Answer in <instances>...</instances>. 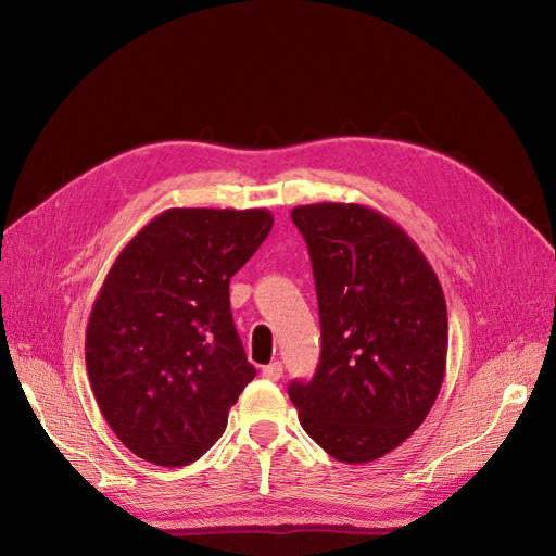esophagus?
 Segmentation results:
<instances>
[{
    "mask_svg": "<svg viewBox=\"0 0 556 556\" xmlns=\"http://www.w3.org/2000/svg\"><path fill=\"white\" fill-rule=\"evenodd\" d=\"M263 376H266L268 381H279V378L283 376V365L279 361L270 363L268 367H263Z\"/></svg>",
    "mask_w": 556,
    "mask_h": 556,
    "instance_id": "esophagus-1",
    "label": "esophagus"
}]
</instances>
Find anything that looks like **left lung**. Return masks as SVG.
<instances>
[{
    "mask_svg": "<svg viewBox=\"0 0 556 556\" xmlns=\"http://www.w3.org/2000/svg\"><path fill=\"white\" fill-rule=\"evenodd\" d=\"M290 218L313 263L323 354L311 381H293L288 396L331 457L374 462L424 424L442 390V283L417 243L365 204H302Z\"/></svg>",
    "mask_w": 556,
    "mask_h": 556,
    "instance_id": "left-lung-1",
    "label": "left lung"
}]
</instances>
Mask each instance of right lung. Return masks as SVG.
Segmentation results:
<instances>
[{"instance_id":"add662e5","label":"right lung","mask_w":556,"mask_h":556,"mask_svg":"<svg viewBox=\"0 0 556 556\" xmlns=\"http://www.w3.org/2000/svg\"><path fill=\"white\" fill-rule=\"evenodd\" d=\"M273 223L268 210L173 207L114 258L87 319L85 365L101 415L141 459L202 457L256 376L231 319L229 279Z\"/></svg>"}]
</instances>
